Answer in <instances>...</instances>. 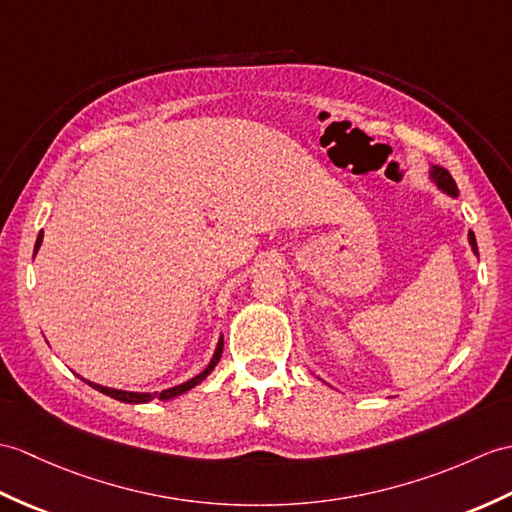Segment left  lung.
<instances>
[{
	"label": "left lung",
	"mask_w": 512,
	"mask_h": 512,
	"mask_svg": "<svg viewBox=\"0 0 512 512\" xmlns=\"http://www.w3.org/2000/svg\"><path fill=\"white\" fill-rule=\"evenodd\" d=\"M432 176H434V181L438 183V187L443 189V192H447V194H451V196L458 194L454 178H451V174H449L445 168H438V165H434ZM469 244H471V248H473V253L478 255V244H475V235H473L471 231H469Z\"/></svg>",
	"instance_id": "obj_1"
}]
</instances>
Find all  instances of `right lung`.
<instances>
[{"label":"right lung","instance_id":"right-lung-1","mask_svg":"<svg viewBox=\"0 0 512 512\" xmlns=\"http://www.w3.org/2000/svg\"><path fill=\"white\" fill-rule=\"evenodd\" d=\"M41 240H43V233L37 237V244H34V253L39 251V246H41ZM222 349H224V340L220 338V342H218V347H216V353H213V358H211V362H209V366L205 368V371H202L200 375H196V377H192L189 379V382H185V384H181V386H174V388H168V390H163V392H126V390H115V388H106V386H100V384H91V382H85L91 386V388H95V390H100V392H104V395H109V397H113V399H117V401H124V403H148V401H152V399H161V401H168V399H172V397H178V395H183V392H187L189 388H194L196 384H200L202 379H205L211 371H213V366H216L218 362H220V355H222Z\"/></svg>","mask_w":512,"mask_h":512}]
</instances>
